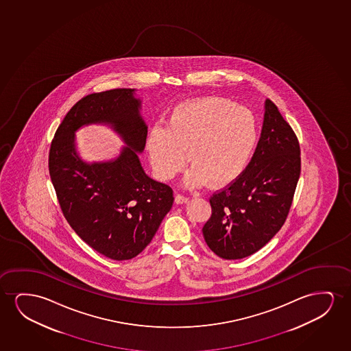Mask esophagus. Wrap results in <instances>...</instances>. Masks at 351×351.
<instances>
[{
	"label": "esophagus",
	"instance_id": "obj_1",
	"mask_svg": "<svg viewBox=\"0 0 351 351\" xmlns=\"http://www.w3.org/2000/svg\"><path fill=\"white\" fill-rule=\"evenodd\" d=\"M188 199H189V197L183 195V194H176L175 202H176V204H184V202H188Z\"/></svg>",
	"mask_w": 351,
	"mask_h": 351
}]
</instances>
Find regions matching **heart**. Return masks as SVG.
<instances>
[{
    "label": "heart",
    "mask_w": 351,
    "mask_h": 351,
    "mask_svg": "<svg viewBox=\"0 0 351 351\" xmlns=\"http://www.w3.org/2000/svg\"><path fill=\"white\" fill-rule=\"evenodd\" d=\"M258 125L248 109L207 97L175 106L165 127L154 125L146 149L157 178L168 181L189 163L188 187H224L245 171L254 154Z\"/></svg>",
    "instance_id": "b5f03b06"
}]
</instances>
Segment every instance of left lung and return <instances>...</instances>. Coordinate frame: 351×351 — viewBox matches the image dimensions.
Listing matches in <instances>:
<instances>
[{
    "instance_id": "obj_1",
    "label": "left lung",
    "mask_w": 351,
    "mask_h": 351,
    "mask_svg": "<svg viewBox=\"0 0 351 351\" xmlns=\"http://www.w3.org/2000/svg\"><path fill=\"white\" fill-rule=\"evenodd\" d=\"M300 173L298 136L266 99L261 136L247 168L210 197L212 215L202 228L210 250L236 260L263 248L287 221Z\"/></svg>"
}]
</instances>
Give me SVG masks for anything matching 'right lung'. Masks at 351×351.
<instances>
[{
    "label": "right lung",
    "instance_id": "1",
    "mask_svg": "<svg viewBox=\"0 0 351 351\" xmlns=\"http://www.w3.org/2000/svg\"><path fill=\"white\" fill-rule=\"evenodd\" d=\"M132 88L87 95L64 116L49 151V173L68 224L98 253L130 260L154 239L173 206V189L149 178L136 152L147 127ZM108 123L128 147L112 162L87 165L76 154L73 132L82 125Z\"/></svg>",
    "mask_w": 351,
    "mask_h": 351
}]
</instances>
